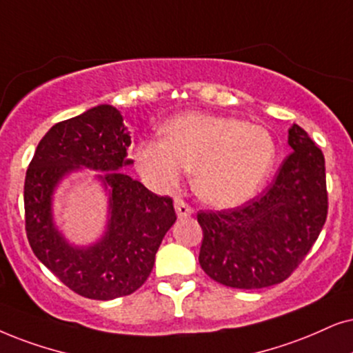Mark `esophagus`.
<instances>
[{
    "label": "esophagus",
    "mask_w": 353,
    "mask_h": 353,
    "mask_svg": "<svg viewBox=\"0 0 353 353\" xmlns=\"http://www.w3.org/2000/svg\"><path fill=\"white\" fill-rule=\"evenodd\" d=\"M174 208H176V213L179 218H187L194 213V208H192L187 202H184L182 199H176V202H174Z\"/></svg>",
    "instance_id": "esophagus-1"
}]
</instances>
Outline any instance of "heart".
<instances>
[{"label":"heart","instance_id":"heart-1","mask_svg":"<svg viewBox=\"0 0 353 353\" xmlns=\"http://www.w3.org/2000/svg\"><path fill=\"white\" fill-rule=\"evenodd\" d=\"M166 138L137 146L138 171L159 189L195 171L197 195L215 207H236L264 187L276 161V141L257 125L231 117L187 114L166 123Z\"/></svg>","mask_w":353,"mask_h":353}]
</instances>
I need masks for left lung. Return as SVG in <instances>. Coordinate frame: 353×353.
<instances>
[{
    "mask_svg": "<svg viewBox=\"0 0 353 353\" xmlns=\"http://www.w3.org/2000/svg\"><path fill=\"white\" fill-rule=\"evenodd\" d=\"M270 187L236 208L200 210L199 262L226 287L265 288L287 280L313 248L327 218L324 154L300 125Z\"/></svg>",
    "mask_w": 353,
    "mask_h": 353,
    "instance_id": "8db88e82",
    "label": "left lung"
}]
</instances>
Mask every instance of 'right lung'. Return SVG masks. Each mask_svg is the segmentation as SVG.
Masks as SVG:
<instances>
[{
	"label": "right lung",
	"mask_w": 353,
	"mask_h": 353,
	"mask_svg": "<svg viewBox=\"0 0 353 353\" xmlns=\"http://www.w3.org/2000/svg\"><path fill=\"white\" fill-rule=\"evenodd\" d=\"M130 135L122 114L102 104L53 125L40 140L26 172V233L40 262L70 290L91 300L132 295L146 282L159 244L176 221L171 197H161L117 169L128 159ZM81 165L105 170L111 189L106 234L89 248H74L52 225L51 194Z\"/></svg>",
	"instance_id": "1"
}]
</instances>
